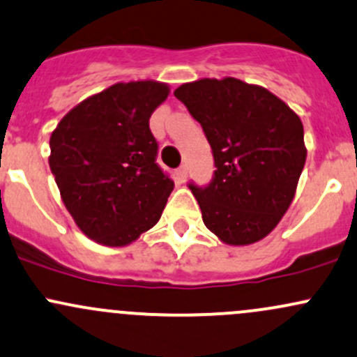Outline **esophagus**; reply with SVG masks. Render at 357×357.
<instances>
[{"instance_id":"obj_1","label":"esophagus","mask_w":357,"mask_h":357,"mask_svg":"<svg viewBox=\"0 0 357 357\" xmlns=\"http://www.w3.org/2000/svg\"><path fill=\"white\" fill-rule=\"evenodd\" d=\"M176 174H178V178L181 179V181H185L186 176H188V167H186V166H179L178 171H176Z\"/></svg>"}]
</instances>
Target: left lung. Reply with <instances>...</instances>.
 Returning a JSON list of instances; mask_svg holds the SVG:
<instances>
[{"mask_svg":"<svg viewBox=\"0 0 357 357\" xmlns=\"http://www.w3.org/2000/svg\"><path fill=\"white\" fill-rule=\"evenodd\" d=\"M213 155L207 186L188 183L205 226L227 245L260 241L287 212L306 162L299 116L267 89L202 78L174 90Z\"/></svg>","mask_w":357,"mask_h":357,"instance_id":"8db88e82","label":"left lung"}]
</instances>
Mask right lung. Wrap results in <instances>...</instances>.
I'll return each instance as SVG.
<instances>
[{"label": "right lung", "mask_w": 357, "mask_h": 357, "mask_svg": "<svg viewBox=\"0 0 357 357\" xmlns=\"http://www.w3.org/2000/svg\"><path fill=\"white\" fill-rule=\"evenodd\" d=\"M167 96V85L152 80L111 85L52 131L50 167L63 204L100 245H130L162 215L174 183L155 162L149 119Z\"/></svg>", "instance_id": "right-lung-1"}]
</instances>
